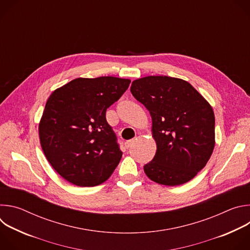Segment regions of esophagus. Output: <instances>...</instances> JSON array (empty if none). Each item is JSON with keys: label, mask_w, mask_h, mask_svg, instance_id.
<instances>
[{"label": "esophagus", "mask_w": 250, "mask_h": 250, "mask_svg": "<svg viewBox=\"0 0 250 250\" xmlns=\"http://www.w3.org/2000/svg\"><path fill=\"white\" fill-rule=\"evenodd\" d=\"M133 144H134V139H130V140H127L125 142V146L126 148H129Z\"/></svg>", "instance_id": "esophagus-1"}]
</instances>
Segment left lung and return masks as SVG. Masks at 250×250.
Instances as JSON below:
<instances>
[{"label":"left lung","instance_id":"1","mask_svg":"<svg viewBox=\"0 0 250 250\" xmlns=\"http://www.w3.org/2000/svg\"><path fill=\"white\" fill-rule=\"evenodd\" d=\"M132 96L149 111L157 150L144 169L166 186L187 183L208 161L215 147V115L187 81L147 76L131 83Z\"/></svg>","mask_w":250,"mask_h":250}]
</instances>
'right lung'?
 I'll use <instances>...</instances> for the list:
<instances>
[{
  "label": "right lung",
  "instance_id": "add662e5",
  "mask_svg": "<svg viewBox=\"0 0 250 250\" xmlns=\"http://www.w3.org/2000/svg\"><path fill=\"white\" fill-rule=\"evenodd\" d=\"M112 76L77 78L48 98L40 126L42 148L53 169L80 187L108 180L123 152L105 111L129 86Z\"/></svg>",
  "mask_w": 250,
  "mask_h": 250
}]
</instances>
